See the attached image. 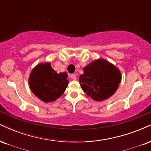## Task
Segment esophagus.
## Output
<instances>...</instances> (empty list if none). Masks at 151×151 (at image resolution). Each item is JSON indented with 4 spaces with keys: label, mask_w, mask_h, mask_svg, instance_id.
I'll use <instances>...</instances> for the list:
<instances>
[{
    "label": "esophagus",
    "mask_w": 151,
    "mask_h": 151,
    "mask_svg": "<svg viewBox=\"0 0 151 151\" xmlns=\"http://www.w3.org/2000/svg\"><path fill=\"white\" fill-rule=\"evenodd\" d=\"M71 78H72V79H73V80H76V79H77V77H76V75L74 74H71Z\"/></svg>",
    "instance_id": "obj_1"
}]
</instances>
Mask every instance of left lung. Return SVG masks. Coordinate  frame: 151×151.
<instances>
[{
    "label": "left lung",
    "instance_id": "left-lung-1",
    "mask_svg": "<svg viewBox=\"0 0 151 151\" xmlns=\"http://www.w3.org/2000/svg\"><path fill=\"white\" fill-rule=\"evenodd\" d=\"M79 76L81 89L93 100L102 101L115 93L121 81L120 70L104 60H93L83 69Z\"/></svg>",
    "mask_w": 151,
    "mask_h": 151
}]
</instances>
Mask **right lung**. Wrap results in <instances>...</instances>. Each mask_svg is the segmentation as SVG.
<instances>
[{
    "label": "right lung",
    "mask_w": 151,
    "mask_h": 151,
    "mask_svg": "<svg viewBox=\"0 0 151 151\" xmlns=\"http://www.w3.org/2000/svg\"><path fill=\"white\" fill-rule=\"evenodd\" d=\"M66 72L57 73L49 62L38 64L30 74L28 84L32 92L42 101L52 102L61 96L68 85Z\"/></svg>",
    "instance_id": "add662e5"
}]
</instances>
